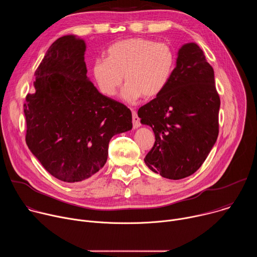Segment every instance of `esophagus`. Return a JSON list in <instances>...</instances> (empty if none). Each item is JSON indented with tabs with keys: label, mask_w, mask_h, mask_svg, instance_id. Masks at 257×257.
Instances as JSON below:
<instances>
[{
	"label": "esophagus",
	"mask_w": 257,
	"mask_h": 257,
	"mask_svg": "<svg viewBox=\"0 0 257 257\" xmlns=\"http://www.w3.org/2000/svg\"><path fill=\"white\" fill-rule=\"evenodd\" d=\"M132 123H133V128L134 129L140 127V120H139L136 112H134V111H132Z\"/></svg>",
	"instance_id": "34e87169"
}]
</instances>
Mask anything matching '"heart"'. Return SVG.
<instances>
[{"instance_id": "1", "label": "heart", "mask_w": 257, "mask_h": 257, "mask_svg": "<svg viewBox=\"0 0 257 257\" xmlns=\"http://www.w3.org/2000/svg\"><path fill=\"white\" fill-rule=\"evenodd\" d=\"M176 66L174 49L165 43L134 38L117 42L106 51V59L93 63L92 74L99 91L113 97L123 83V97L135 101L142 95H160L170 82Z\"/></svg>"}]
</instances>
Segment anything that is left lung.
<instances>
[{"label": "left lung", "mask_w": 257, "mask_h": 257, "mask_svg": "<svg viewBox=\"0 0 257 257\" xmlns=\"http://www.w3.org/2000/svg\"><path fill=\"white\" fill-rule=\"evenodd\" d=\"M219 104L204 53L194 43L184 45L165 90L138 109L140 122L156 136L144 158L146 166L172 180L194 174L216 141Z\"/></svg>", "instance_id": "8db88e82"}]
</instances>
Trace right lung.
Returning a JSON list of instances; mask_svg holds the SVG:
<instances>
[{
    "instance_id": "1",
    "label": "right lung",
    "mask_w": 257,
    "mask_h": 257,
    "mask_svg": "<svg viewBox=\"0 0 257 257\" xmlns=\"http://www.w3.org/2000/svg\"><path fill=\"white\" fill-rule=\"evenodd\" d=\"M85 43L74 35L58 39L34 75L25 98V141L55 178L75 183L98 172L108 143L132 128L130 109L95 88L86 73Z\"/></svg>"
}]
</instances>
